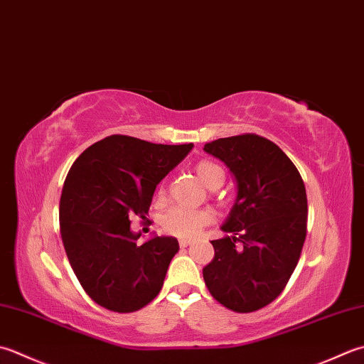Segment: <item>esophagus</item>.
Returning a JSON list of instances; mask_svg holds the SVG:
<instances>
[{"label":"esophagus","instance_id":"esophagus-1","mask_svg":"<svg viewBox=\"0 0 364 364\" xmlns=\"http://www.w3.org/2000/svg\"><path fill=\"white\" fill-rule=\"evenodd\" d=\"M189 245H192L191 240H186V238H181V240H180V246H181V247H188Z\"/></svg>","mask_w":364,"mask_h":364}]
</instances>
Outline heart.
I'll use <instances>...</instances> for the list:
<instances>
[{
  "label": "heart",
  "instance_id": "b5f03b06",
  "mask_svg": "<svg viewBox=\"0 0 364 364\" xmlns=\"http://www.w3.org/2000/svg\"><path fill=\"white\" fill-rule=\"evenodd\" d=\"M196 173L200 178V181L206 188L216 189L224 183L225 173L216 162L213 161H200L196 164ZM166 191L164 188L159 189L158 197L164 198ZM213 216L210 211L206 210H191L184 208V206H172V208L164 213L161 218L162 229L170 235L180 238H191L202 230V227L210 224Z\"/></svg>",
  "mask_w": 364,
  "mask_h": 364
}]
</instances>
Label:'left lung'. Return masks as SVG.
<instances>
[{"label": "left lung", "mask_w": 364, "mask_h": 364, "mask_svg": "<svg viewBox=\"0 0 364 364\" xmlns=\"http://www.w3.org/2000/svg\"><path fill=\"white\" fill-rule=\"evenodd\" d=\"M203 149L237 180V198L220 227L233 235L211 241L215 259L203 268L205 284L227 309H262L281 295L300 260L308 225L303 178L287 154L260 135L218 139Z\"/></svg>", "instance_id": "1"}]
</instances>
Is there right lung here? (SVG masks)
Returning a JSON list of instances; mask_svg holds the SVG:
<instances>
[{
    "instance_id": "right-lung-1",
    "label": "right lung",
    "mask_w": 364,
    "mask_h": 364,
    "mask_svg": "<svg viewBox=\"0 0 364 364\" xmlns=\"http://www.w3.org/2000/svg\"><path fill=\"white\" fill-rule=\"evenodd\" d=\"M110 135L85 149L70 167L60 200V230L70 267L92 301L134 312L162 289L173 237L137 245L131 218L146 219L154 189L192 149Z\"/></svg>"
}]
</instances>
